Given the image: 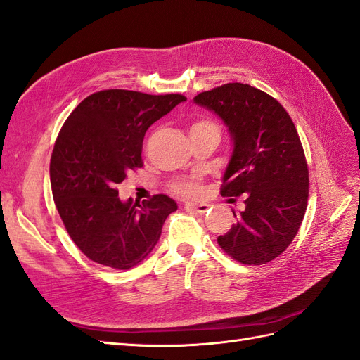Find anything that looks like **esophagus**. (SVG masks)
Here are the masks:
<instances>
[{
  "instance_id": "1",
  "label": "esophagus",
  "mask_w": 360,
  "mask_h": 360,
  "mask_svg": "<svg viewBox=\"0 0 360 360\" xmlns=\"http://www.w3.org/2000/svg\"><path fill=\"white\" fill-rule=\"evenodd\" d=\"M187 211H193V212H198V214H205L210 210V205L208 203H187L186 207Z\"/></svg>"
}]
</instances>
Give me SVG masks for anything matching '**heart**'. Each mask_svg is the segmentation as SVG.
<instances>
[{
	"label": "heart",
	"instance_id": "b5f03b06",
	"mask_svg": "<svg viewBox=\"0 0 360 360\" xmlns=\"http://www.w3.org/2000/svg\"><path fill=\"white\" fill-rule=\"evenodd\" d=\"M194 131H215L220 132L217 123L212 122L211 119H199L191 125L190 132ZM170 190L182 198H198L202 193V187L198 176H190V178H181L174 179L170 184Z\"/></svg>",
	"mask_w": 360,
	"mask_h": 360
}]
</instances>
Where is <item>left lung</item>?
<instances>
[{
	"instance_id": "1",
	"label": "left lung",
	"mask_w": 360,
	"mask_h": 360,
	"mask_svg": "<svg viewBox=\"0 0 360 360\" xmlns=\"http://www.w3.org/2000/svg\"><path fill=\"white\" fill-rule=\"evenodd\" d=\"M194 102L228 127L233 150L220 193L244 199L219 245L245 265L270 262L291 244L307 207L309 172L294 122L274 98L249 84H223Z\"/></svg>"
}]
</instances>
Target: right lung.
I'll return each instance as SVG.
<instances>
[{"label": "right lung", "instance_id": "obj_1", "mask_svg": "<svg viewBox=\"0 0 360 360\" xmlns=\"http://www.w3.org/2000/svg\"><path fill=\"white\" fill-rule=\"evenodd\" d=\"M184 101L179 94L101 90L81 101L61 127L51 155V188L69 237L89 259L129 270L157 245L176 202L166 194L141 205L122 202L117 184L143 167L148 128Z\"/></svg>", "mask_w": 360, "mask_h": 360}]
</instances>
